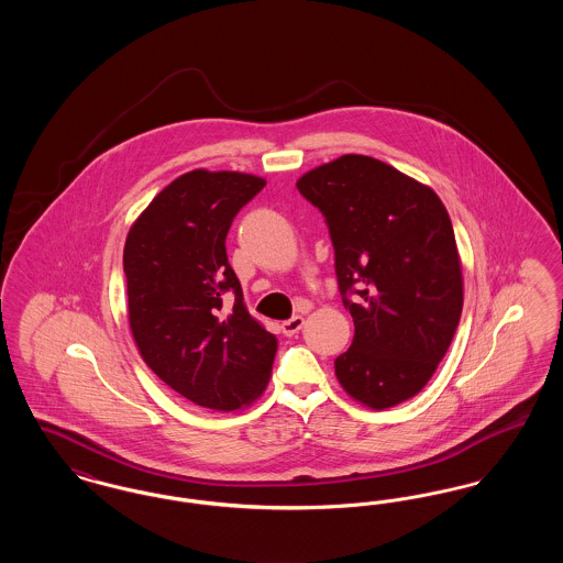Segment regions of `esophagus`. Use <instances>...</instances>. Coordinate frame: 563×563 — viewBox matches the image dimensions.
Listing matches in <instances>:
<instances>
[{"label": "esophagus", "instance_id": "obj_1", "mask_svg": "<svg viewBox=\"0 0 563 563\" xmlns=\"http://www.w3.org/2000/svg\"><path fill=\"white\" fill-rule=\"evenodd\" d=\"M303 327V317H294V319H289V321L283 322L280 324V329H283V333L285 335H295V333H299V329Z\"/></svg>", "mask_w": 563, "mask_h": 563}]
</instances>
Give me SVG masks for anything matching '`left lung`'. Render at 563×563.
I'll list each match as a JSON object with an SVG mask.
<instances>
[{
  "label": "left lung",
  "mask_w": 563,
  "mask_h": 563,
  "mask_svg": "<svg viewBox=\"0 0 563 563\" xmlns=\"http://www.w3.org/2000/svg\"><path fill=\"white\" fill-rule=\"evenodd\" d=\"M297 189L327 219L354 321L352 346L335 358L338 382L369 409L416 397L462 314V262L445 205L429 186L361 154L303 173Z\"/></svg>",
  "instance_id": "8db88e82"
}]
</instances>
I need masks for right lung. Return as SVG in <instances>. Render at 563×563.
<instances>
[{
	"instance_id": "obj_1",
	"label": "right lung",
	"mask_w": 563,
	"mask_h": 563,
	"mask_svg": "<svg viewBox=\"0 0 563 563\" xmlns=\"http://www.w3.org/2000/svg\"><path fill=\"white\" fill-rule=\"evenodd\" d=\"M266 186L239 170L196 168L134 219L124 242L129 324L147 367L188 401L236 411L268 386L276 338L244 306L225 236Z\"/></svg>"
}]
</instances>
